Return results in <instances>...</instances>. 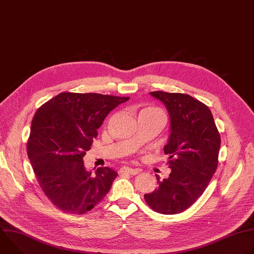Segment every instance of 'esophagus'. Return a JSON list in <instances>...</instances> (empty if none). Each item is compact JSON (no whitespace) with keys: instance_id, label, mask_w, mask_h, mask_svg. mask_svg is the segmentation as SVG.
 <instances>
[{"instance_id":"esophagus-1","label":"esophagus","mask_w":254,"mask_h":254,"mask_svg":"<svg viewBox=\"0 0 254 254\" xmlns=\"http://www.w3.org/2000/svg\"><path fill=\"white\" fill-rule=\"evenodd\" d=\"M138 172L139 171L137 169H132V168H129V167H123L120 170L121 174H129V175H137Z\"/></svg>"}]
</instances>
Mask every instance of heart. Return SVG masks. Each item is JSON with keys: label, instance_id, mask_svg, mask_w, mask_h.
<instances>
[{"label": "heart", "instance_id": "1", "mask_svg": "<svg viewBox=\"0 0 254 254\" xmlns=\"http://www.w3.org/2000/svg\"><path fill=\"white\" fill-rule=\"evenodd\" d=\"M161 112L160 110H158V108H156V107H148V108H144L143 111H141V112Z\"/></svg>", "mask_w": 254, "mask_h": 254}]
</instances>
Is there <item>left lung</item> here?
Segmentation results:
<instances>
[{"mask_svg": "<svg viewBox=\"0 0 254 254\" xmlns=\"http://www.w3.org/2000/svg\"><path fill=\"white\" fill-rule=\"evenodd\" d=\"M170 116L171 134L164 153L172 172L158 189L143 196L161 214H178L192 206L208 187L218 166L220 133L209 107L185 93L153 91Z\"/></svg>", "mask_w": 254, "mask_h": 254, "instance_id": "1", "label": "left lung"}]
</instances>
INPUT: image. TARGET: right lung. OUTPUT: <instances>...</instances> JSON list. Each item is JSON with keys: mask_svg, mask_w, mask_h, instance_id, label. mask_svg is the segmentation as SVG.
I'll return each instance as SVG.
<instances>
[{"mask_svg": "<svg viewBox=\"0 0 254 254\" xmlns=\"http://www.w3.org/2000/svg\"><path fill=\"white\" fill-rule=\"evenodd\" d=\"M128 99L66 91L36 112L27 142L28 158L42 191L61 211L87 213L111 190L118 173L101 167L91 175L83 157L106 116Z\"/></svg>", "mask_w": 254, "mask_h": 254, "instance_id": "obj_1", "label": "right lung"}]
</instances>
